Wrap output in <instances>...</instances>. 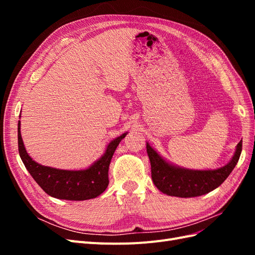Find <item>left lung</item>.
Wrapping results in <instances>:
<instances>
[{
  "label": "left lung",
  "mask_w": 255,
  "mask_h": 255,
  "mask_svg": "<svg viewBox=\"0 0 255 255\" xmlns=\"http://www.w3.org/2000/svg\"><path fill=\"white\" fill-rule=\"evenodd\" d=\"M243 141L236 145L234 155L227 165L218 169L194 170L171 164L146 142V152L151 163V175L155 186L168 196L199 197L219 187L233 171L241 156Z\"/></svg>",
  "instance_id": "obj_1"
}]
</instances>
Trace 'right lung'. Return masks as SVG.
<instances>
[{"instance_id": "add662e5", "label": "right lung", "mask_w": 255, "mask_h": 255, "mask_svg": "<svg viewBox=\"0 0 255 255\" xmlns=\"http://www.w3.org/2000/svg\"><path fill=\"white\" fill-rule=\"evenodd\" d=\"M21 117V116H19ZM21 122H18V146L20 157L36 183L53 198L83 201L100 196L109 186V168L114 153L128 134L115 138L106 146L103 155L83 170H63L36 163L28 155L21 136Z\"/></svg>"}]
</instances>
